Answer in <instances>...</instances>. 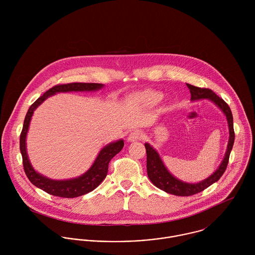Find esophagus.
Listing matches in <instances>:
<instances>
[{
	"instance_id": "34e87169",
	"label": "esophagus",
	"mask_w": 255,
	"mask_h": 255,
	"mask_svg": "<svg viewBox=\"0 0 255 255\" xmlns=\"http://www.w3.org/2000/svg\"><path fill=\"white\" fill-rule=\"evenodd\" d=\"M128 139L129 141H133V142L137 141V140H141L142 139V133L139 130H133L132 132H130Z\"/></svg>"
}]
</instances>
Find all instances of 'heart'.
Segmentation results:
<instances>
[{"instance_id": "obj_1", "label": "heart", "mask_w": 255, "mask_h": 255, "mask_svg": "<svg viewBox=\"0 0 255 255\" xmlns=\"http://www.w3.org/2000/svg\"><path fill=\"white\" fill-rule=\"evenodd\" d=\"M162 98L163 94L161 92L152 89H147L132 94L129 97V102L134 105L142 107H153L157 105L162 100Z\"/></svg>"}]
</instances>
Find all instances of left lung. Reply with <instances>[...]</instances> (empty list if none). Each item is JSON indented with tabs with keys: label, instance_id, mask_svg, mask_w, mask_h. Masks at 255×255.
<instances>
[{
	"label": "left lung",
	"instance_id": "obj_1",
	"mask_svg": "<svg viewBox=\"0 0 255 255\" xmlns=\"http://www.w3.org/2000/svg\"><path fill=\"white\" fill-rule=\"evenodd\" d=\"M187 87L190 90L191 94V100H199V99H209L213 103H215L218 106L220 109L224 112V114L227 117L228 120V125H229V130H230V138H229V143H228V148L227 152L225 155V158L223 162L221 163L218 170L211 175L209 178L202 182L198 183H187L183 182L182 181H179L175 177H173L166 167L164 166L159 154L156 152L155 149L152 148L150 144L145 143L146 155H147V175L150 181L154 185H156L158 188L174 194L178 196H189L196 194L208 186H210L212 183L219 181V179L223 176L225 173L228 163H229V158H230V153L232 151V148L234 145L235 141V131H234V123H233V115L232 111L230 109L229 105L222 99L220 98L216 93H214L211 89L208 88H200L196 87L190 84H186Z\"/></svg>",
	"mask_w": 255,
	"mask_h": 255
}]
</instances>
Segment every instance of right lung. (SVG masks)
Returning <instances> with one entry per match:
<instances>
[{"mask_svg": "<svg viewBox=\"0 0 255 255\" xmlns=\"http://www.w3.org/2000/svg\"><path fill=\"white\" fill-rule=\"evenodd\" d=\"M103 87L101 83H84V82H73L66 84H57L46 91L42 96H40L36 101L29 107L26 113L23 128L20 133L19 138V149L22 156V163L24 172L28 178V180L32 182L35 186L40 189L46 191L49 194L66 197V198H73L83 194H86L93 189H95L102 181L106 178L109 168V163L111 159L118 154L124 147V140H119L117 142H113L109 145L105 146L97 156L95 162L91 166V168L79 178L68 180V181H54L47 179L40 174L36 173L32 168L26 153V145L25 138L26 133L29 128V123L31 117L33 115L34 110L43 103L49 96L56 94L57 92H72V91H93L98 90Z\"/></svg>", "mask_w": 255, "mask_h": 255, "instance_id": "1", "label": "right lung"}]
</instances>
